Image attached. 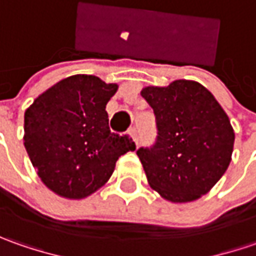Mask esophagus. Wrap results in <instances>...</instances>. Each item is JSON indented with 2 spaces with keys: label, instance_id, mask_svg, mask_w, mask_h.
<instances>
[{
  "label": "esophagus",
  "instance_id": "obj_1",
  "mask_svg": "<svg viewBox=\"0 0 256 256\" xmlns=\"http://www.w3.org/2000/svg\"><path fill=\"white\" fill-rule=\"evenodd\" d=\"M128 134L132 136L134 142L138 145V134H136V128H135V126H131V128H130V131H128Z\"/></svg>",
  "mask_w": 256,
  "mask_h": 256
}]
</instances>
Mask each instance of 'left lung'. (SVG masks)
I'll return each mask as SVG.
<instances>
[{
	"mask_svg": "<svg viewBox=\"0 0 256 256\" xmlns=\"http://www.w3.org/2000/svg\"><path fill=\"white\" fill-rule=\"evenodd\" d=\"M141 95L156 122L152 145L136 151L150 185L168 201L198 200L231 162L235 134L228 115L205 86L194 81L146 86Z\"/></svg>",
	"mask_w": 256,
	"mask_h": 256,
	"instance_id": "1",
	"label": "left lung"
}]
</instances>
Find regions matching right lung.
<instances>
[{
  "label": "right lung",
  "mask_w": 256,
  "mask_h": 256,
  "mask_svg": "<svg viewBox=\"0 0 256 256\" xmlns=\"http://www.w3.org/2000/svg\"><path fill=\"white\" fill-rule=\"evenodd\" d=\"M94 75H72L41 94L25 111L24 145L41 181L80 200L101 188L115 162L135 150L132 138L111 132L105 105L116 92Z\"/></svg>",
  "instance_id": "obj_1"
}]
</instances>
